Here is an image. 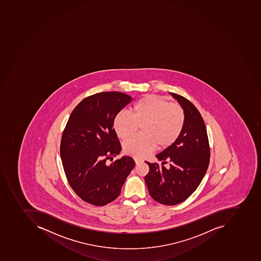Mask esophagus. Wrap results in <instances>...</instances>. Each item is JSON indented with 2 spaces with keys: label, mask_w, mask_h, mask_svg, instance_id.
Listing matches in <instances>:
<instances>
[{
  "label": "esophagus",
  "mask_w": 261,
  "mask_h": 261,
  "mask_svg": "<svg viewBox=\"0 0 261 261\" xmlns=\"http://www.w3.org/2000/svg\"><path fill=\"white\" fill-rule=\"evenodd\" d=\"M134 161H135L136 164H139L143 162L142 159L139 158H134Z\"/></svg>",
  "instance_id": "34e87169"
}]
</instances>
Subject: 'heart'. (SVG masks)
<instances>
[{"label": "heart", "instance_id": "heart-1", "mask_svg": "<svg viewBox=\"0 0 261 261\" xmlns=\"http://www.w3.org/2000/svg\"><path fill=\"white\" fill-rule=\"evenodd\" d=\"M186 122L184 109L177 103H169L158 95H147L131 107L130 112H120L115 116L113 127L120 139L133 135L139 125L142 136L124 143L127 154L144 156L159 148L171 146L181 135Z\"/></svg>", "mask_w": 261, "mask_h": 261}]
</instances>
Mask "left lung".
I'll return each instance as SVG.
<instances>
[{
    "label": "left lung",
    "mask_w": 261,
    "mask_h": 261,
    "mask_svg": "<svg viewBox=\"0 0 261 261\" xmlns=\"http://www.w3.org/2000/svg\"><path fill=\"white\" fill-rule=\"evenodd\" d=\"M170 94L184 109V128L171 146L156 155L162 165L170 162L169 169L145 162L149 172L145 177L150 196L167 205L183 202L195 191L207 170L211 155L205 123L196 107L181 95Z\"/></svg>",
    "instance_id": "left-lung-1"
}]
</instances>
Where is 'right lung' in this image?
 Returning a JSON list of instances; mask_svg holds the SVG:
<instances>
[{"label":"right lung","mask_w":261,"mask_h":261,"mask_svg":"<svg viewBox=\"0 0 261 261\" xmlns=\"http://www.w3.org/2000/svg\"><path fill=\"white\" fill-rule=\"evenodd\" d=\"M131 101L121 92H99L83 99L69 117L60 155L69 184L84 202L95 205L113 202L135 166L128 156L107 162L121 151L113 120Z\"/></svg>","instance_id":"1"}]
</instances>
